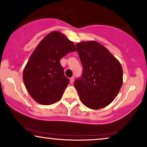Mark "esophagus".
I'll use <instances>...</instances> for the list:
<instances>
[{"label": "esophagus", "instance_id": "esophagus-1", "mask_svg": "<svg viewBox=\"0 0 147 147\" xmlns=\"http://www.w3.org/2000/svg\"><path fill=\"white\" fill-rule=\"evenodd\" d=\"M69 82H70V83H71V84H73L74 82V78H73V77L70 78Z\"/></svg>", "mask_w": 147, "mask_h": 147}]
</instances>
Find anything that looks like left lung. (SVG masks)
<instances>
[{"label": "left lung", "instance_id": "obj_1", "mask_svg": "<svg viewBox=\"0 0 147 147\" xmlns=\"http://www.w3.org/2000/svg\"><path fill=\"white\" fill-rule=\"evenodd\" d=\"M83 67L82 76L74 82L82 102L91 109L109 105L117 96L123 84L119 61L96 41L76 44Z\"/></svg>", "mask_w": 147, "mask_h": 147}]
</instances>
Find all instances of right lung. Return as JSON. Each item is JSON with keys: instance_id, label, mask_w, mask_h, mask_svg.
<instances>
[{"instance_id": "obj_1", "label": "right lung", "mask_w": 147, "mask_h": 147, "mask_svg": "<svg viewBox=\"0 0 147 147\" xmlns=\"http://www.w3.org/2000/svg\"><path fill=\"white\" fill-rule=\"evenodd\" d=\"M76 51L73 42L58 31L51 32L40 41L23 72L25 86L35 101L49 105L61 98L69 81L60 59Z\"/></svg>"}]
</instances>
